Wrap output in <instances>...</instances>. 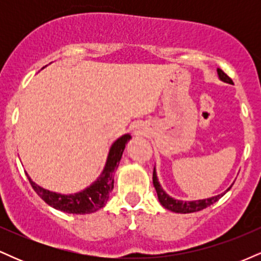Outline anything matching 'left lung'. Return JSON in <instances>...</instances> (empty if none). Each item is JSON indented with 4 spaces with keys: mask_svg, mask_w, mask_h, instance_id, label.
Instances as JSON below:
<instances>
[{
    "mask_svg": "<svg viewBox=\"0 0 261 261\" xmlns=\"http://www.w3.org/2000/svg\"><path fill=\"white\" fill-rule=\"evenodd\" d=\"M217 74H218V79L222 81V82L233 85V81L230 80L229 77L227 76L222 70H221V68H217ZM232 185H230L224 193L218 194L216 196L208 197V199L193 200V201H182V200H178V199H174V197L169 196L168 194L163 190V188L161 187L160 181H158L157 173H155V167L153 169V187L155 189V191H157V196H158V200H160L161 205L163 206V207H166L167 210H169V211L176 212V214H191V212L201 211V210L208 207V206H211L212 203L218 201V200H220L221 197H222L230 188H232Z\"/></svg>",
    "mask_w": 261,
    "mask_h": 261,
    "instance_id": "obj_1",
    "label": "left lung"
}]
</instances>
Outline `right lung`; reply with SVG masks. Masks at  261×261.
Instances as JSON below:
<instances>
[{
  "label": "right lung",
  "instance_id": "obj_1",
  "mask_svg": "<svg viewBox=\"0 0 261 261\" xmlns=\"http://www.w3.org/2000/svg\"><path fill=\"white\" fill-rule=\"evenodd\" d=\"M130 139L131 135L125 134L113 143L109 149V153H108L106 166H104L101 174L88 188L83 189L79 193L60 194L55 193V191H50L35 184L28 174L27 176H28L29 182H31L35 193L51 207L67 212V214H92V212L104 207L109 200V194L112 193L114 188V173L118 169L122 157V152L125 149V145L127 143V141H130Z\"/></svg>",
  "mask_w": 261,
  "mask_h": 261
}]
</instances>
